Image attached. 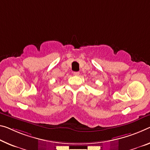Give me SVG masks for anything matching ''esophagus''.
<instances>
[{"instance_id": "34e87169", "label": "esophagus", "mask_w": 150, "mask_h": 150, "mask_svg": "<svg viewBox=\"0 0 150 150\" xmlns=\"http://www.w3.org/2000/svg\"><path fill=\"white\" fill-rule=\"evenodd\" d=\"M73 75L75 76H78L79 75V72H73Z\"/></svg>"}]
</instances>
